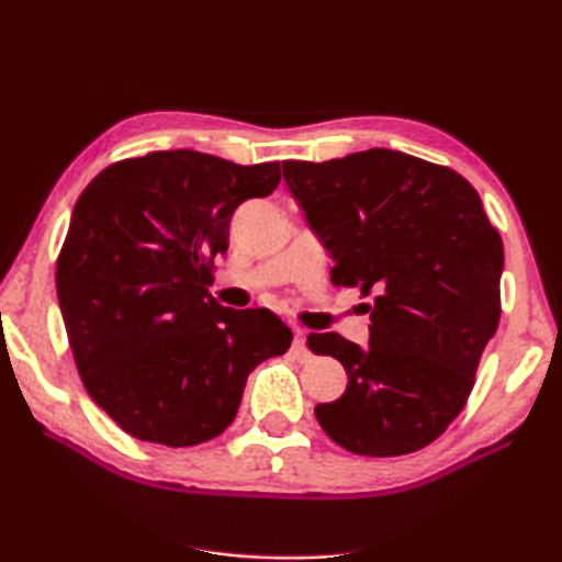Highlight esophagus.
<instances>
[{
	"label": "esophagus",
	"instance_id": "esophagus-1",
	"mask_svg": "<svg viewBox=\"0 0 562 562\" xmlns=\"http://www.w3.org/2000/svg\"><path fill=\"white\" fill-rule=\"evenodd\" d=\"M292 357L297 361H307L310 359V349H307V339H304L302 329H294V339H292Z\"/></svg>",
	"mask_w": 562,
	"mask_h": 562
}]
</instances>
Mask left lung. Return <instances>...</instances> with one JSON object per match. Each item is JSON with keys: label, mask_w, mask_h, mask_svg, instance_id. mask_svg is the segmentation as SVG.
Returning <instances> with one entry per match:
<instances>
[{"label": "left lung", "mask_w": 562, "mask_h": 562, "mask_svg": "<svg viewBox=\"0 0 562 562\" xmlns=\"http://www.w3.org/2000/svg\"><path fill=\"white\" fill-rule=\"evenodd\" d=\"M294 201L335 268L369 304V347L310 335L347 369V392L317 404L322 429L359 456L424 449L461 414L501 317L503 243L479 193L446 166L389 148L310 164L282 160Z\"/></svg>", "instance_id": "left-lung-1"}]
</instances>
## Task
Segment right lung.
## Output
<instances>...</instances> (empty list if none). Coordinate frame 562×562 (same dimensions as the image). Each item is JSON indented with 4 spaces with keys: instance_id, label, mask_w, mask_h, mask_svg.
<instances>
[{
    "instance_id": "obj_1",
    "label": "right lung",
    "mask_w": 562,
    "mask_h": 562,
    "mask_svg": "<svg viewBox=\"0 0 562 562\" xmlns=\"http://www.w3.org/2000/svg\"><path fill=\"white\" fill-rule=\"evenodd\" d=\"M278 183V160L156 150L103 168L76 201L56 260L61 317L89 396L133 439H215L252 369L290 349L270 310L207 292L235 207Z\"/></svg>"
}]
</instances>
